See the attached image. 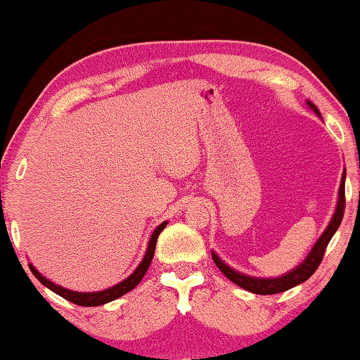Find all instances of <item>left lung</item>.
Instances as JSON below:
<instances>
[{
    "label": "left lung",
    "instance_id": "8db88e82",
    "mask_svg": "<svg viewBox=\"0 0 360 360\" xmlns=\"http://www.w3.org/2000/svg\"><path fill=\"white\" fill-rule=\"evenodd\" d=\"M308 105L313 108V111L319 115L318 108L313 105L311 101H308ZM321 116V115H319ZM344 186H346V172L342 174V180H341V186H339V201H338V208H336V213H334L331 223L324 231L321 238L318 239V243L314 244V248L311 249V252L308 254V257L304 259L303 264H300L297 269L292 270V272L283 275V277H278V278H254V277H248V275H243L239 272H236L231 267H228L223 260H221L218 255L213 252V260L214 264L218 265V269L223 272L226 277H228L231 282H234L236 285H239L240 288L248 290V292H252V293H257V295H274V293H282V292H287V290L297 287V285L303 283L304 280H308L311 275L316 272V269L319 267V264H321V260L324 257V252H326V248L329 244V240L336 233L339 224H341L342 221V216H344V210H346V190H344Z\"/></svg>",
    "mask_w": 360,
    "mask_h": 360
}]
</instances>
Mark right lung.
Returning <instances> with one entry per match:
<instances>
[{
	"mask_svg": "<svg viewBox=\"0 0 360 360\" xmlns=\"http://www.w3.org/2000/svg\"><path fill=\"white\" fill-rule=\"evenodd\" d=\"M167 226V223H162L159 228L154 231V234H152V238L149 240V248H147V252L144 255V259H142V262L139 264V267L134 270V274L129 275L126 280H122L121 283L115 285V287L108 288V290H103V292H95V293H78V292H70V290L63 288V287H58V285L52 283L51 280H47L46 277H42L41 274L37 272L36 269L32 267V265H29V269H31V272L34 274V277H36L39 282H41L44 287H47L49 290H52L53 293L60 295L62 298L68 300V302L75 303V304H80V307H100V304H105V303H110L112 300L122 297V295H126L127 292H131L132 288L136 287L137 283L141 282L142 277H144L147 269H149V265L152 262V257H154V252H155V243H157V238H159V234L164 231V228Z\"/></svg>",
	"mask_w": 360,
	"mask_h": 360,
	"instance_id": "1",
	"label": "right lung"
}]
</instances>
